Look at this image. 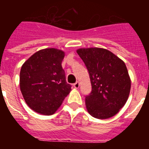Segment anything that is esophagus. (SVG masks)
Masks as SVG:
<instances>
[{
    "label": "esophagus",
    "instance_id": "34e87169",
    "mask_svg": "<svg viewBox=\"0 0 149 149\" xmlns=\"http://www.w3.org/2000/svg\"><path fill=\"white\" fill-rule=\"evenodd\" d=\"M73 86H74V87L75 88V89H78L79 86H80V84H79L78 81H77V82L74 83V84H73Z\"/></svg>",
    "mask_w": 149,
    "mask_h": 149
}]
</instances>
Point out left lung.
I'll return each instance as SVG.
<instances>
[{
    "label": "left lung",
    "mask_w": 149,
    "mask_h": 149,
    "mask_svg": "<svg viewBox=\"0 0 149 149\" xmlns=\"http://www.w3.org/2000/svg\"><path fill=\"white\" fill-rule=\"evenodd\" d=\"M77 53L85 63L92 85L85 98L87 111L96 119L113 116L125 104L131 90L125 64L104 48H80Z\"/></svg>",
    "instance_id": "1"
}]
</instances>
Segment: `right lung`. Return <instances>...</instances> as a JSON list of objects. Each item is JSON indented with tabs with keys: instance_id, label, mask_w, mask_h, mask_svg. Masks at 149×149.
I'll return each mask as SVG.
<instances>
[{
	"instance_id": "obj_1",
	"label": "right lung",
	"mask_w": 149,
	"mask_h": 149,
	"mask_svg": "<svg viewBox=\"0 0 149 149\" xmlns=\"http://www.w3.org/2000/svg\"><path fill=\"white\" fill-rule=\"evenodd\" d=\"M63 51L46 48L36 52L22 65L20 89L30 108L42 115H52L71 91L65 81Z\"/></svg>"
}]
</instances>
